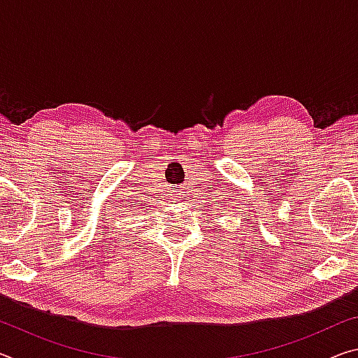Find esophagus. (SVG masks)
<instances>
[{
	"label": "esophagus",
	"instance_id": "obj_1",
	"mask_svg": "<svg viewBox=\"0 0 358 358\" xmlns=\"http://www.w3.org/2000/svg\"><path fill=\"white\" fill-rule=\"evenodd\" d=\"M185 196V186H177V187H172L171 191V199H173V201H181Z\"/></svg>",
	"mask_w": 358,
	"mask_h": 358
}]
</instances>
